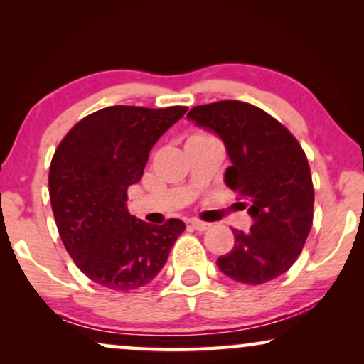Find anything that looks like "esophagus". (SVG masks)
Listing matches in <instances>:
<instances>
[{
	"label": "esophagus",
	"mask_w": 364,
	"mask_h": 364,
	"mask_svg": "<svg viewBox=\"0 0 364 364\" xmlns=\"http://www.w3.org/2000/svg\"><path fill=\"white\" fill-rule=\"evenodd\" d=\"M191 225L196 228V230H198V232H205V230H208V228H210V223L197 220V218H193V220H191Z\"/></svg>",
	"instance_id": "34e87169"
}]
</instances>
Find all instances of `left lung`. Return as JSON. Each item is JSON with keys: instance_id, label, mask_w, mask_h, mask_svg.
Here are the masks:
<instances>
[{"instance_id": "1", "label": "left lung", "mask_w": 364, "mask_h": 364, "mask_svg": "<svg viewBox=\"0 0 364 364\" xmlns=\"http://www.w3.org/2000/svg\"><path fill=\"white\" fill-rule=\"evenodd\" d=\"M187 117L215 132L232 166L225 183L248 207L253 225L233 228L235 245L218 257L223 275L245 285L280 277L300 255L313 223L310 166L293 134L260 107L242 101L196 106Z\"/></svg>"}]
</instances>
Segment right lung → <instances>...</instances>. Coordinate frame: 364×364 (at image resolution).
Returning a JSON list of instances; mask_svg holds the SVG:
<instances>
[{
  "label": "right lung",
  "instance_id": "1",
  "mask_svg": "<svg viewBox=\"0 0 364 364\" xmlns=\"http://www.w3.org/2000/svg\"><path fill=\"white\" fill-rule=\"evenodd\" d=\"M187 107L111 106L79 121L49 167V198L59 237L79 270L97 285L131 291L166 265L186 223L152 225L127 210L149 152Z\"/></svg>",
  "mask_w": 364,
  "mask_h": 364
}]
</instances>
